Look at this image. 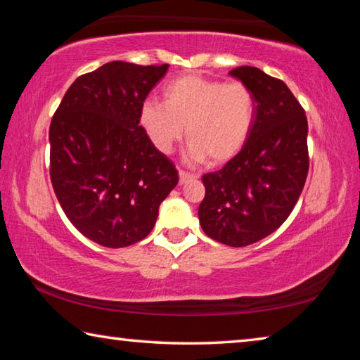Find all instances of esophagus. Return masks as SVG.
<instances>
[{
    "instance_id": "1",
    "label": "esophagus",
    "mask_w": 360,
    "mask_h": 360,
    "mask_svg": "<svg viewBox=\"0 0 360 360\" xmlns=\"http://www.w3.org/2000/svg\"><path fill=\"white\" fill-rule=\"evenodd\" d=\"M193 179H197V176H195L193 173H188V172H184V169H179L181 184H187V182H191Z\"/></svg>"
}]
</instances>
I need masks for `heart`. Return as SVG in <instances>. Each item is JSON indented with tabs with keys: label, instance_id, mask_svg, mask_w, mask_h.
<instances>
[{
	"label": "heart",
	"instance_id": "b5f03b06",
	"mask_svg": "<svg viewBox=\"0 0 360 360\" xmlns=\"http://www.w3.org/2000/svg\"><path fill=\"white\" fill-rule=\"evenodd\" d=\"M254 115L255 100L246 84L182 76L163 89L162 103H143L139 122L163 154L181 141L186 127L192 160L224 163L246 144Z\"/></svg>",
	"mask_w": 360,
	"mask_h": 360
}]
</instances>
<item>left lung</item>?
I'll use <instances>...</instances> for the list:
<instances>
[{
    "label": "left lung",
    "instance_id": "8db88e82",
    "mask_svg": "<svg viewBox=\"0 0 360 360\" xmlns=\"http://www.w3.org/2000/svg\"><path fill=\"white\" fill-rule=\"evenodd\" d=\"M254 95L252 130L243 149L203 174L198 219L210 238L243 248L281 227L308 176V122L304 109L281 79L254 66L230 71Z\"/></svg>",
    "mask_w": 360,
    "mask_h": 360
}]
</instances>
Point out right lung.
I'll return each mask as SVG.
<instances>
[{"label":"right lung","mask_w":360,"mask_h":360,"mask_svg":"<svg viewBox=\"0 0 360 360\" xmlns=\"http://www.w3.org/2000/svg\"><path fill=\"white\" fill-rule=\"evenodd\" d=\"M168 66L109 62L79 76L52 117L53 192L71 224L105 248L146 238L179 181L139 125L146 96Z\"/></svg>","instance_id":"1"}]
</instances>
